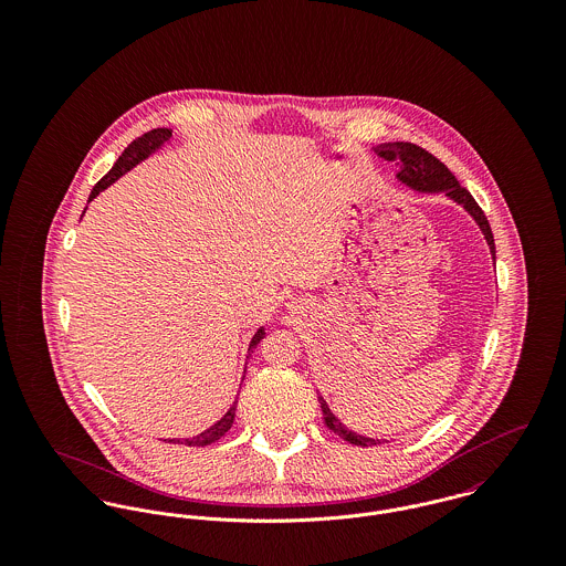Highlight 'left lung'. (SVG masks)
<instances>
[{"mask_svg": "<svg viewBox=\"0 0 566 566\" xmlns=\"http://www.w3.org/2000/svg\"><path fill=\"white\" fill-rule=\"evenodd\" d=\"M377 157L386 159V161H397L399 165V174L397 180L403 182L405 187L418 191V193H444L447 198H451L453 202H458L460 207L467 209V213L475 220V224L480 227V231L484 233L485 242L490 248V254L494 259V238L488 224V218L484 211L480 209V205L475 202V198L458 182V178L449 171V167L444 163L438 161L433 155H429L427 150H422L420 146L407 144V142H395V144H379L377 148H373ZM321 407H323L324 424L337 433L339 438H344L346 442L355 444V447H375L381 444L386 440L379 438H368L361 436L353 429H348L324 401L323 397H318Z\"/></svg>", "mask_w": 566, "mask_h": 566, "instance_id": "left-lung-1", "label": "left lung"}]
</instances>
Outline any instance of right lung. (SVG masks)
Instances as JSON below:
<instances>
[{
	"mask_svg": "<svg viewBox=\"0 0 566 566\" xmlns=\"http://www.w3.org/2000/svg\"><path fill=\"white\" fill-rule=\"evenodd\" d=\"M169 139H171V130H169V128H155V130H150V133H146V135H142V137H137V139L122 153V157L111 167V171L93 187V191H91V196H88V202H91L97 193H102L106 187H111L119 176H124L126 171H130L135 165L146 161L150 155H155L157 150H161L163 146H165ZM82 216H84V213H82ZM263 337H265V328L259 326V331L252 335V339H250V344H248V355H250V350H252ZM243 375H245V370H243ZM235 409H238V399L233 401L231 409H229L216 424H211V427L205 429L202 433H198V436H193V438H185V440H176V438H174V440H167V442H178V444H187V447H207V444L220 440V438L233 427Z\"/></svg>",
	"mask_w": 566,
	"mask_h": 566,
	"instance_id": "obj_1",
	"label": "right lung"
}]
</instances>
